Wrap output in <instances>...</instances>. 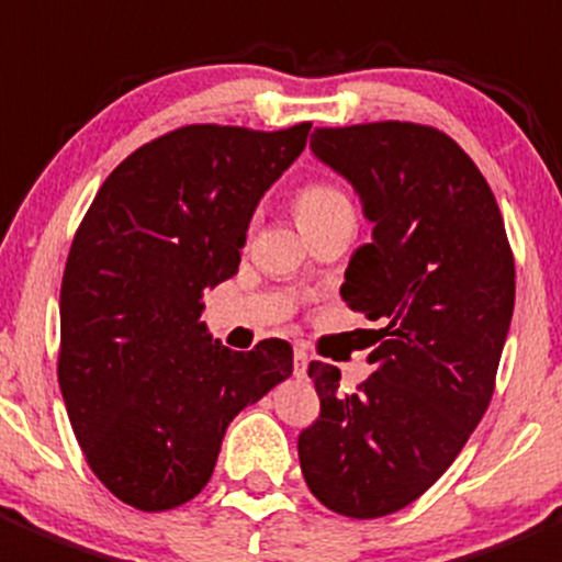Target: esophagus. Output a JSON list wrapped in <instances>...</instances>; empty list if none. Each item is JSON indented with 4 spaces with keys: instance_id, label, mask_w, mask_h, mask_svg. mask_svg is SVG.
Instances as JSON below:
<instances>
[{
    "instance_id": "obj_1",
    "label": "esophagus",
    "mask_w": 562,
    "mask_h": 562,
    "mask_svg": "<svg viewBox=\"0 0 562 562\" xmlns=\"http://www.w3.org/2000/svg\"><path fill=\"white\" fill-rule=\"evenodd\" d=\"M307 351H304L302 346H296V351H293V373H296V379H304V375H307Z\"/></svg>"
}]
</instances>
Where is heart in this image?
I'll list each match as a JSON object with an SVG mask.
<instances>
[{
  "label": "heart",
  "instance_id": "obj_1",
  "mask_svg": "<svg viewBox=\"0 0 562 562\" xmlns=\"http://www.w3.org/2000/svg\"><path fill=\"white\" fill-rule=\"evenodd\" d=\"M293 209H296L299 225H313V222L324 220V216L335 214V211L351 209L346 200V194L340 192L331 183H307L304 189H299L296 200H293Z\"/></svg>",
  "mask_w": 562,
  "mask_h": 562
}]
</instances>
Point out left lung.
I'll use <instances>...</instances> for the list:
<instances>
[{"label":"left lung","instance_id":"left-lung-1","mask_svg":"<svg viewBox=\"0 0 562 562\" xmlns=\"http://www.w3.org/2000/svg\"><path fill=\"white\" fill-rule=\"evenodd\" d=\"M310 150L346 178L373 238L351 255L342 302L379 321L357 392L310 362L321 417L299 437L310 492L351 519L395 514L445 475L486 414L510 329L516 271L475 161L417 123L315 128Z\"/></svg>","mask_w":562,"mask_h":562}]
</instances>
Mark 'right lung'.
<instances>
[{
    "label": "right lung",
    "instance_id": "add662e5",
    "mask_svg": "<svg viewBox=\"0 0 562 562\" xmlns=\"http://www.w3.org/2000/svg\"><path fill=\"white\" fill-rule=\"evenodd\" d=\"M282 131L183 125L114 167L70 244L59 291V390L98 481L170 510L211 481L227 426L293 373L285 340L231 351L205 291L241 263L249 220L302 156Z\"/></svg>",
    "mask_w": 562,
    "mask_h": 562
}]
</instances>
